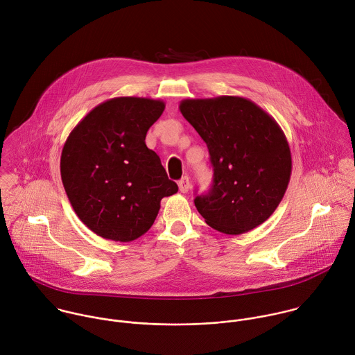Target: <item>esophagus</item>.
Returning <instances> with one entry per match:
<instances>
[{
    "label": "esophagus",
    "instance_id": "1",
    "mask_svg": "<svg viewBox=\"0 0 355 355\" xmlns=\"http://www.w3.org/2000/svg\"><path fill=\"white\" fill-rule=\"evenodd\" d=\"M178 188H180V192L181 193H187L189 189H191V182H189V178L185 175L182 177L180 181H178Z\"/></svg>",
    "mask_w": 355,
    "mask_h": 355
}]
</instances>
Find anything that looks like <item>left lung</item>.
I'll use <instances>...</instances> for the list:
<instances>
[{
	"instance_id": "8db88e82",
	"label": "left lung",
	"mask_w": 355,
	"mask_h": 355,
	"mask_svg": "<svg viewBox=\"0 0 355 355\" xmlns=\"http://www.w3.org/2000/svg\"><path fill=\"white\" fill-rule=\"evenodd\" d=\"M180 112L206 142L214 180L195 206L207 225L241 235L267 221L292 174L285 132L266 110L243 96L184 99Z\"/></svg>"
}]
</instances>
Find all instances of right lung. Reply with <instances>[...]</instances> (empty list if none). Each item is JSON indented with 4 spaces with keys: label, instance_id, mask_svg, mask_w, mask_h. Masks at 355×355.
Returning a JSON list of instances; mask_svg holds the SVG:
<instances>
[{
    "label": "right lung",
    "instance_id": "add662e5",
    "mask_svg": "<svg viewBox=\"0 0 355 355\" xmlns=\"http://www.w3.org/2000/svg\"><path fill=\"white\" fill-rule=\"evenodd\" d=\"M162 99L117 96L95 106L69 134L60 177L77 217L94 234L131 242L153 225L164 196L177 193L145 144Z\"/></svg>",
    "mask_w": 355,
    "mask_h": 355
}]
</instances>
